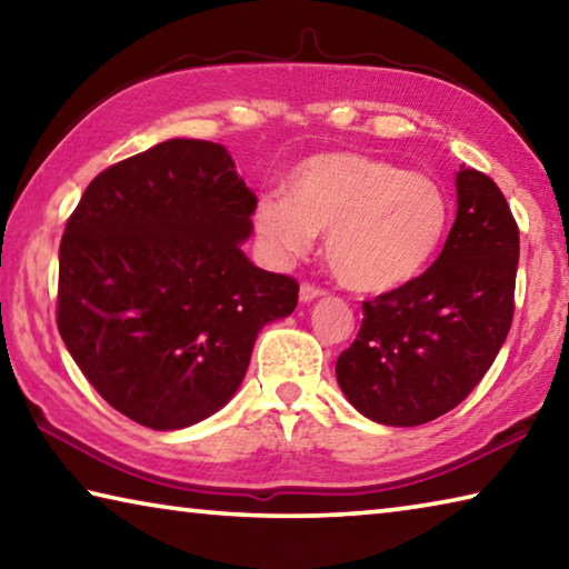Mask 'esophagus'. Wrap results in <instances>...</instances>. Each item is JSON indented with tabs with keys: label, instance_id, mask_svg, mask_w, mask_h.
I'll return each instance as SVG.
<instances>
[{
	"label": "esophagus",
	"instance_id": "1",
	"mask_svg": "<svg viewBox=\"0 0 569 569\" xmlns=\"http://www.w3.org/2000/svg\"><path fill=\"white\" fill-rule=\"evenodd\" d=\"M323 293H326L323 288H319L316 283H301V291H298V296H301L303 303L313 301V298H319V296H323Z\"/></svg>",
	"mask_w": 569,
	"mask_h": 569
}]
</instances>
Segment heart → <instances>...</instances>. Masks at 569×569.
<instances>
[{"mask_svg": "<svg viewBox=\"0 0 569 569\" xmlns=\"http://www.w3.org/2000/svg\"><path fill=\"white\" fill-rule=\"evenodd\" d=\"M449 198L427 172L363 152H319L253 210L256 236L276 258L306 256L326 233V263L346 288L393 291L417 278L449 228Z\"/></svg>", "mask_w": 569, "mask_h": 569, "instance_id": "1", "label": "heart"}]
</instances>
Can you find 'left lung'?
I'll return each instance as SVG.
<instances>
[{"label":"left lung","mask_w":569,"mask_h":569,"mask_svg":"<svg viewBox=\"0 0 569 569\" xmlns=\"http://www.w3.org/2000/svg\"><path fill=\"white\" fill-rule=\"evenodd\" d=\"M519 228L502 190L461 168L457 220L435 266L363 301L361 329L336 361L356 409L419 427L465 401L495 363L515 316Z\"/></svg>","instance_id":"left-lung-1"}]
</instances>
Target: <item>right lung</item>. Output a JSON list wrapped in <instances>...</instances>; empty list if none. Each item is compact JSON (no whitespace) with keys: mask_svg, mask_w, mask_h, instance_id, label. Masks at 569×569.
Instances as JSON below:
<instances>
[{"mask_svg":"<svg viewBox=\"0 0 569 569\" xmlns=\"http://www.w3.org/2000/svg\"><path fill=\"white\" fill-rule=\"evenodd\" d=\"M256 196L223 146L176 138L102 170L64 226L57 329L94 391L142 427L203 421L246 377L298 281L248 261Z\"/></svg>","mask_w":569,"mask_h":569,"instance_id":"1","label":"right lung"}]
</instances>
